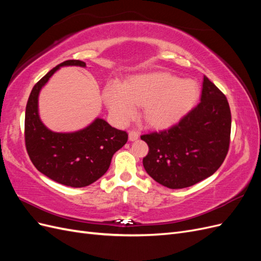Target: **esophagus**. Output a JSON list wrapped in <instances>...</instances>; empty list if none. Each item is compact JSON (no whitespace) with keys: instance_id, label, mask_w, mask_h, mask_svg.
I'll return each instance as SVG.
<instances>
[{"instance_id":"obj_1","label":"esophagus","mask_w":261,"mask_h":261,"mask_svg":"<svg viewBox=\"0 0 261 261\" xmlns=\"http://www.w3.org/2000/svg\"><path fill=\"white\" fill-rule=\"evenodd\" d=\"M138 136H139V134H138V132H136V130H130V132L128 133V139H129L130 141L136 140V139L138 138Z\"/></svg>"}]
</instances>
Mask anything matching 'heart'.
Listing matches in <instances>:
<instances>
[{"label":"heart","instance_id":"obj_1","mask_svg":"<svg viewBox=\"0 0 261 261\" xmlns=\"http://www.w3.org/2000/svg\"><path fill=\"white\" fill-rule=\"evenodd\" d=\"M198 96L192 80H177L169 73L134 76L124 84L112 82L103 89V100L118 123H126L143 105L146 120L154 125L174 123L183 116Z\"/></svg>","mask_w":261,"mask_h":261}]
</instances>
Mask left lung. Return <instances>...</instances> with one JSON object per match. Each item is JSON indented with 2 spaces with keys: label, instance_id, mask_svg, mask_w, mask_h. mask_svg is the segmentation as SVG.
I'll list each match as a JSON object with an SVG mask.
<instances>
[{
  "label": "left lung",
  "instance_id": "1",
  "mask_svg": "<svg viewBox=\"0 0 261 261\" xmlns=\"http://www.w3.org/2000/svg\"><path fill=\"white\" fill-rule=\"evenodd\" d=\"M231 110L224 93L203 77L200 102L170 128L141 135L144 168L158 183L185 188L212 175L230 147Z\"/></svg>",
  "mask_w": 261,
  "mask_h": 261
}]
</instances>
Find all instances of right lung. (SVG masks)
I'll list each match as a JSON object with an SVG mask.
<instances>
[{
    "instance_id": "obj_1",
    "label": "right lung",
    "mask_w": 261,
    "mask_h": 261,
    "mask_svg": "<svg viewBox=\"0 0 261 261\" xmlns=\"http://www.w3.org/2000/svg\"><path fill=\"white\" fill-rule=\"evenodd\" d=\"M86 66L80 60H67L52 68L30 92L25 115V145L36 169L49 178L70 187L92 184L108 171L113 154L128 139V134L97 118L75 133H54L38 114V96L44 84L61 66Z\"/></svg>"
}]
</instances>
